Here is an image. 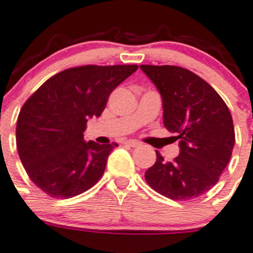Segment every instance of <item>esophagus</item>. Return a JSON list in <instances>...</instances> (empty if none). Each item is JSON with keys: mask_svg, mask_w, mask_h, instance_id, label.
Wrapping results in <instances>:
<instances>
[{"mask_svg": "<svg viewBox=\"0 0 253 253\" xmlns=\"http://www.w3.org/2000/svg\"><path fill=\"white\" fill-rule=\"evenodd\" d=\"M125 144L129 145V147L135 148V147H139V145H140V143L136 142V140H133V139H130V140H126V142H125Z\"/></svg>", "mask_w": 253, "mask_h": 253, "instance_id": "esophagus-1", "label": "esophagus"}]
</instances>
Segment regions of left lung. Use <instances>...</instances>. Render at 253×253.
<instances>
[{
  "label": "left lung",
  "mask_w": 253,
  "mask_h": 253,
  "mask_svg": "<svg viewBox=\"0 0 253 253\" xmlns=\"http://www.w3.org/2000/svg\"><path fill=\"white\" fill-rule=\"evenodd\" d=\"M163 100V122L177 134L179 155L157 162L145 172L155 192L174 201L202 196L218 182L235 145V128L218 92L202 78L179 66L140 65Z\"/></svg>",
  "instance_id": "1"
}]
</instances>
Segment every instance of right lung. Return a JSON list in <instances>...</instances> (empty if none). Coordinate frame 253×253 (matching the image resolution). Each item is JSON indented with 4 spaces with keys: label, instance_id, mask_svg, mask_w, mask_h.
Instances as JSON below:
<instances>
[{
    "label": "right lung",
    "instance_id": "add662e5",
    "mask_svg": "<svg viewBox=\"0 0 253 253\" xmlns=\"http://www.w3.org/2000/svg\"><path fill=\"white\" fill-rule=\"evenodd\" d=\"M136 70V65L66 69L27 99L17 118L16 144L30 179L41 191L71 198L100 179L118 144L85 142L86 122L100 117L111 91Z\"/></svg>",
    "mask_w": 253,
    "mask_h": 253
}]
</instances>
